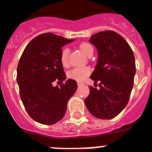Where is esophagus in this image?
Returning a JSON list of instances; mask_svg holds the SVG:
<instances>
[{"mask_svg":"<svg viewBox=\"0 0 152 152\" xmlns=\"http://www.w3.org/2000/svg\"><path fill=\"white\" fill-rule=\"evenodd\" d=\"M84 85V83L81 82V81H77V85H78V86H81V85Z\"/></svg>","mask_w":152,"mask_h":152,"instance_id":"obj_1","label":"esophagus"}]
</instances>
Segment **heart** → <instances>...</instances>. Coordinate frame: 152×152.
Segmentation results:
<instances>
[{
	"label": "heart",
	"mask_w": 152,
	"mask_h": 152,
	"mask_svg": "<svg viewBox=\"0 0 152 152\" xmlns=\"http://www.w3.org/2000/svg\"><path fill=\"white\" fill-rule=\"evenodd\" d=\"M79 49L83 54L88 57L90 54H93L94 48L91 44L88 42H83L80 44L78 46ZM68 56H69V49L64 48L61 51V62L64 67H67L68 66ZM91 73V70L88 67H75L71 71H70L67 74L68 77L71 79H73L75 81H83L86 77Z\"/></svg>",
	"instance_id": "obj_1"
}]
</instances>
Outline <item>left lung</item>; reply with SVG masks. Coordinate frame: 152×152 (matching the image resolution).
<instances>
[{
    "label": "left lung",
    "instance_id": "8db88e82",
    "mask_svg": "<svg viewBox=\"0 0 152 152\" xmlns=\"http://www.w3.org/2000/svg\"><path fill=\"white\" fill-rule=\"evenodd\" d=\"M89 42L98 52L90 77L99 81L100 88H89L85 105L93 116L111 119L126 107L130 98L135 75L134 54L124 37L112 31L96 33Z\"/></svg>",
    "mask_w": 152,
    "mask_h": 152
}]
</instances>
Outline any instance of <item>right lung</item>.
Masks as SVG:
<instances>
[{
	"label": "right lung",
	"instance_id": "1",
	"mask_svg": "<svg viewBox=\"0 0 152 152\" xmlns=\"http://www.w3.org/2000/svg\"><path fill=\"white\" fill-rule=\"evenodd\" d=\"M75 39L45 33L31 41L23 51L17 68V82L26 111L32 119L43 124H53L63 118L69 98L77 90V82H53L66 79L61 62V48Z\"/></svg>",
	"mask_w": 152,
	"mask_h": 152
}]
</instances>
